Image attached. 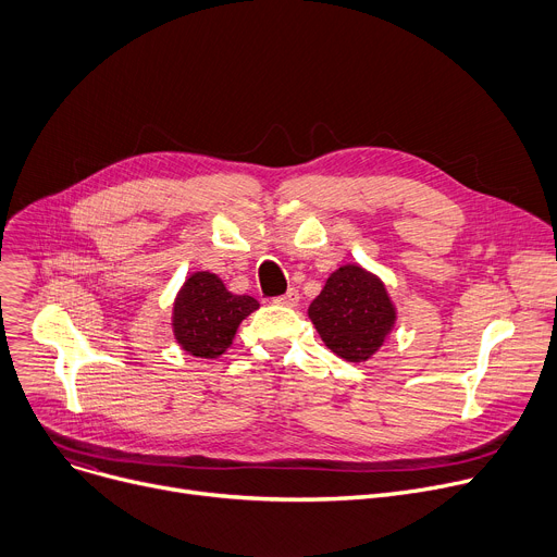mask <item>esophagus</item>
Masks as SVG:
<instances>
[{
	"instance_id": "esophagus-1",
	"label": "esophagus",
	"mask_w": 557,
	"mask_h": 557,
	"mask_svg": "<svg viewBox=\"0 0 557 557\" xmlns=\"http://www.w3.org/2000/svg\"><path fill=\"white\" fill-rule=\"evenodd\" d=\"M277 305H284V307H295L300 302V293L295 290V288H288L284 295H280V298L275 300Z\"/></svg>"
}]
</instances>
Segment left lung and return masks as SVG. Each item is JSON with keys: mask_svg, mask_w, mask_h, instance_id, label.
<instances>
[{"mask_svg": "<svg viewBox=\"0 0 557 557\" xmlns=\"http://www.w3.org/2000/svg\"><path fill=\"white\" fill-rule=\"evenodd\" d=\"M309 318L333 354L360 362L379 351L396 313L383 282L349 264L331 273Z\"/></svg>", "mask_w": 557, "mask_h": 557, "instance_id": "8db88e82", "label": "left lung"}]
</instances>
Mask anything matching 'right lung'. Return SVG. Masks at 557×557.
I'll list each match as a JSON object with an SVG mask.
<instances>
[{
  "label": "right lung",
  "mask_w": 557,
  "mask_h": 557,
  "mask_svg": "<svg viewBox=\"0 0 557 557\" xmlns=\"http://www.w3.org/2000/svg\"><path fill=\"white\" fill-rule=\"evenodd\" d=\"M250 295H233L212 273H195L174 302V336L199 358H216L235 338L239 322L257 309Z\"/></svg>",
  "instance_id": "1"
}]
</instances>
